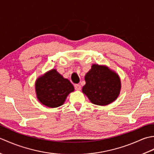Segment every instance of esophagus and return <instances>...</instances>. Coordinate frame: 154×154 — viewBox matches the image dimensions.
<instances>
[{"instance_id": "esophagus-1", "label": "esophagus", "mask_w": 154, "mask_h": 154, "mask_svg": "<svg viewBox=\"0 0 154 154\" xmlns=\"http://www.w3.org/2000/svg\"><path fill=\"white\" fill-rule=\"evenodd\" d=\"M75 89L76 90H77V91H79L80 89H81V85H79V84H75Z\"/></svg>"}]
</instances>
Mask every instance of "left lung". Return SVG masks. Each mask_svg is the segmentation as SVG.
<instances>
[{
  "instance_id": "1",
  "label": "left lung",
  "mask_w": 154,
  "mask_h": 154,
  "mask_svg": "<svg viewBox=\"0 0 154 154\" xmlns=\"http://www.w3.org/2000/svg\"><path fill=\"white\" fill-rule=\"evenodd\" d=\"M86 84L82 91L92 103L107 105L119 97L121 89L120 77L115 72L104 65L93 64L85 77Z\"/></svg>"
}]
</instances>
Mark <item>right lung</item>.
Masks as SVG:
<instances>
[{"mask_svg": "<svg viewBox=\"0 0 154 154\" xmlns=\"http://www.w3.org/2000/svg\"><path fill=\"white\" fill-rule=\"evenodd\" d=\"M35 87L38 100L50 108L61 106L68 94L74 91V87L70 81L54 69L38 77Z\"/></svg>", "mask_w": 154, "mask_h": 154, "instance_id": "right-lung-1", "label": "right lung"}]
</instances>
